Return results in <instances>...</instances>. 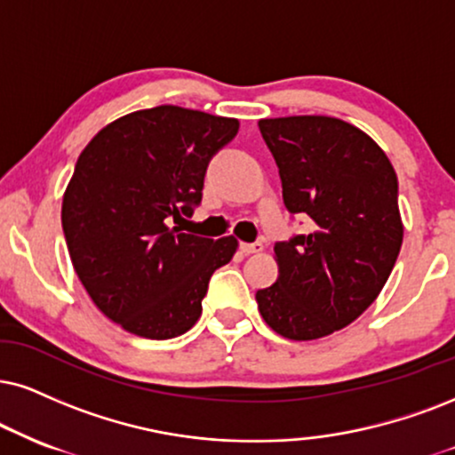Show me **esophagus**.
Segmentation results:
<instances>
[{
    "label": "esophagus",
    "instance_id": "34e87169",
    "mask_svg": "<svg viewBox=\"0 0 455 455\" xmlns=\"http://www.w3.org/2000/svg\"><path fill=\"white\" fill-rule=\"evenodd\" d=\"M240 251H243L244 255L261 253V251H263V244H261V243H243V244H240Z\"/></svg>",
    "mask_w": 455,
    "mask_h": 455
}]
</instances>
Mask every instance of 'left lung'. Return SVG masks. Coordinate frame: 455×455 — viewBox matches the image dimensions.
Listing matches in <instances>:
<instances>
[{"instance_id": "obj_1", "label": "left lung", "mask_w": 455, "mask_h": 455, "mask_svg": "<svg viewBox=\"0 0 455 455\" xmlns=\"http://www.w3.org/2000/svg\"><path fill=\"white\" fill-rule=\"evenodd\" d=\"M291 215L312 232L274 244L278 280L257 291L278 335L318 339L356 321L388 280L403 244L399 181L379 145L329 116L259 120Z\"/></svg>"}]
</instances>
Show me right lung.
Here are the masks:
<instances>
[{
    "label": "right lung",
    "instance_id": "1",
    "mask_svg": "<svg viewBox=\"0 0 455 455\" xmlns=\"http://www.w3.org/2000/svg\"><path fill=\"white\" fill-rule=\"evenodd\" d=\"M238 120L175 105L111 122L77 158L63 196L73 267L105 316L128 333L171 339L202 314L209 280L236 238H202L172 226L202 200L212 156Z\"/></svg>",
    "mask_w": 455,
    "mask_h": 455
}]
</instances>
